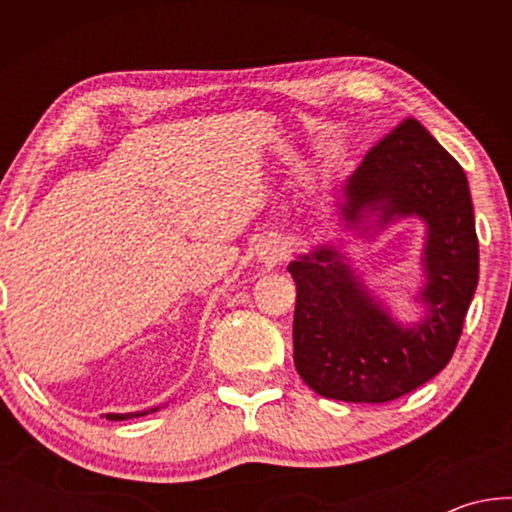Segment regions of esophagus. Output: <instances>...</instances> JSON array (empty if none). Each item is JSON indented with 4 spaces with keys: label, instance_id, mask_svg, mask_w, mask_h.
I'll return each mask as SVG.
<instances>
[{
    "label": "esophagus",
    "instance_id": "1",
    "mask_svg": "<svg viewBox=\"0 0 512 512\" xmlns=\"http://www.w3.org/2000/svg\"><path fill=\"white\" fill-rule=\"evenodd\" d=\"M280 257H282V250L277 248V246H271V248L264 250V259H266L268 264H275Z\"/></svg>",
    "mask_w": 512,
    "mask_h": 512
}]
</instances>
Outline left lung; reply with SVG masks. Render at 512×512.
Segmentation results:
<instances>
[{
	"label": "left lung",
	"instance_id": "1",
	"mask_svg": "<svg viewBox=\"0 0 512 512\" xmlns=\"http://www.w3.org/2000/svg\"><path fill=\"white\" fill-rule=\"evenodd\" d=\"M343 216L418 214L427 221V316L415 327L393 323L332 248L289 264L296 282L293 361L309 388L329 400L384 404L415 391L443 370L461 339L479 280V239L461 164L404 119L372 146L345 185Z\"/></svg>",
	"mask_w": 512,
	"mask_h": 512
}]
</instances>
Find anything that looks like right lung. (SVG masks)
Returning a JSON list of instances; mask_svg holds the SVG:
<instances>
[{"label": "right lung", "mask_w": 512, "mask_h": 512, "mask_svg": "<svg viewBox=\"0 0 512 512\" xmlns=\"http://www.w3.org/2000/svg\"><path fill=\"white\" fill-rule=\"evenodd\" d=\"M151 411H158V409H151ZM137 415H146V411L144 413H124V415H121V413H108L106 418L108 420H131V418H137Z\"/></svg>", "instance_id": "add662e5"}]
</instances>
